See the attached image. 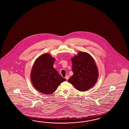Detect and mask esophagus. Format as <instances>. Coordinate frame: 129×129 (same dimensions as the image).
<instances>
[{
  "label": "esophagus",
  "instance_id": "obj_1",
  "mask_svg": "<svg viewBox=\"0 0 129 129\" xmlns=\"http://www.w3.org/2000/svg\"><path fill=\"white\" fill-rule=\"evenodd\" d=\"M69 77H69V76H66V77H65V78H66V80H68L69 78Z\"/></svg>",
  "mask_w": 129,
  "mask_h": 129
}]
</instances>
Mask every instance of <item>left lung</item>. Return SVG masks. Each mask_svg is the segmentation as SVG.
<instances>
[{
	"mask_svg": "<svg viewBox=\"0 0 129 129\" xmlns=\"http://www.w3.org/2000/svg\"><path fill=\"white\" fill-rule=\"evenodd\" d=\"M73 75L68 80L78 90L84 92L95 84L99 71L92 56L87 52H78L71 58Z\"/></svg>",
	"mask_w": 129,
	"mask_h": 129,
	"instance_id": "left-lung-1",
	"label": "left lung"
}]
</instances>
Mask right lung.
Here are the masks:
<instances>
[{
  "label": "right lung",
  "mask_w": 129,
  "mask_h": 129,
  "mask_svg": "<svg viewBox=\"0 0 129 129\" xmlns=\"http://www.w3.org/2000/svg\"><path fill=\"white\" fill-rule=\"evenodd\" d=\"M55 58L49 53L40 55L36 59L30 73V79L36 89L45 94H50L66 79L53 67Z\"/></svg>",
  "instance_id": "right-lung-1"
}]
</instances>
